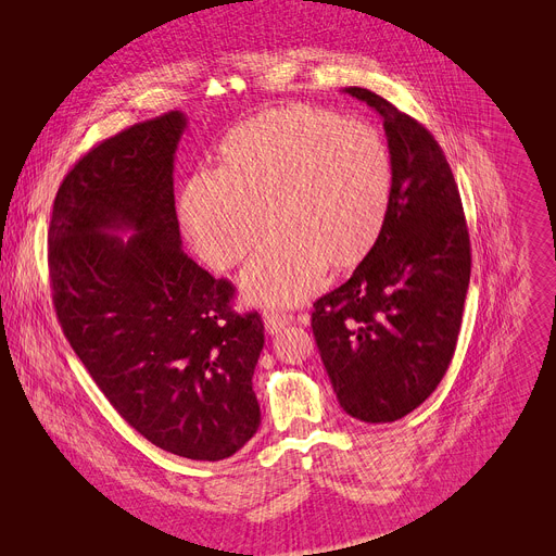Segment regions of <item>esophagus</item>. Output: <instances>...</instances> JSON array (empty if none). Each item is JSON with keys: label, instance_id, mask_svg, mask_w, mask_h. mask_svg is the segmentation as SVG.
<instances>
[{"label": "esophagus", "instance_id": "esophagus-1", "mask_svg": "<svg viewBox=\"0 0 556 556\" xmlns=\"http://www.w3.org/2000/svg\"><path fill=\"white\" fill-rule=\"evenodd\" d=\"M263 323H266V331L270 336H275L281 329H286L290 323H293V315L281 313V311H266V313H263Z\"/></svg>", "mask_w": 556, "mask_h": 556}]
</instances>
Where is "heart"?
<instances>
[{
  "mask_svg": "<svg viewBox=\"0 0 556 556\" xmlns=\"http://www.w3.org/2000/svg\"><path fill=\"white\" fill-rule=\"evenodd\" d=\"M390 200L392 160L378 130L300 103L233 128L220 170L193 175L180 210L214 270L241 263L270 220L275 237L243 281L258 302L298 304L325 268L352 270L371 252Z\"/></svg>",
  "mask_w": 556,
  "mask_h": 556,
  "instance_id": "obj_1",
  "label": "heart"
}]
</instances>
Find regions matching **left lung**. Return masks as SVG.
Returning a JSON list of instances; mask_svg holds the SVG:
<instances>
[{
    "mask_svg": "<svg viewBox=\"0 0 556 556\" xmlns=\"http://www.w3.org/2000/svg\"><path fill=\"white\" fill-rule=\"evenodd\" d=\"M344 92L381 114L392 200L376 245L349 281L313 304L311 327L342 410L388 424L419 407L453 361L471 243L434 137L365 87Z\"/></svg>",
    "mask_w": 556,
    "mask_h": 556,
    "instance_id": "8db88e82",
    "label": "left lung"
}]
</instances>
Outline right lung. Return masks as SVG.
Instances as JSON below:
<instances>
[{
  "instance_id": "1",
  "label": "right lung",
  "mask_w": 556,
  "mask_h": 556,
  "mask_svg": "<svg viewBox=\"0 0 556 556\" xmlns=\"http://www.w3.org/2000/svg\"><path fill=\"white\" fill-rule=\"evenodd\" d=\"M180 110L85 153L55 193L49 277L58 323L99 390L151 444L218 462L258 430V313L182 250L173 160ZM114 230H135L128 240Z\"/></svg>"
}]
</instances>
